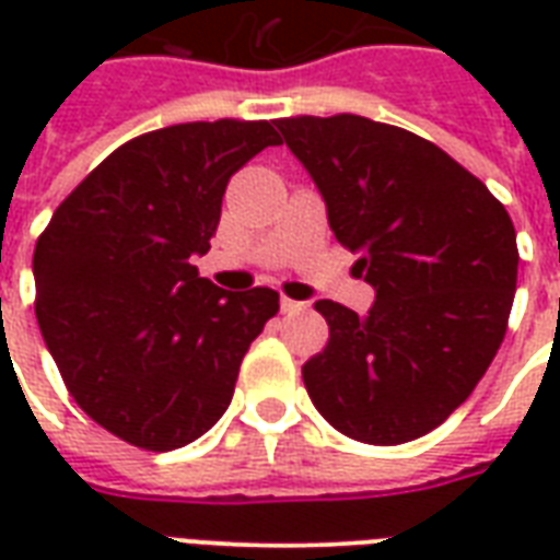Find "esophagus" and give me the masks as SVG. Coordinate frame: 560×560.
Here are the masks:
<instances>
[{"instance_id":"obj_1","label":"esophagus","mask_w":560,"mask_h":560,"mask_svg":"<svg viewBox=\"0 0 560 560\" xmlns=\"http://www.w3.org/2000/svg\"><path fill=\"white\" fill-rule=\"evenodd\" d=\"M305 311V302H293V299L281 296V314H299Z\"/></svg>"}]
</instances>
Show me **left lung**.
<instances>
[{
	"label": "left lung",
	"instance_id": "left-lung-1",
	"mask_svg": "<svg viewBox=\"0 0 560 560\" xmlns=\"http://www.w3.org/2000/svg\"><path fill=\"white\" fill-rule=\"evenodd\" d=\"M276 127L374 290L366 316L316 302L328 346L302 366L307 395L349 439L412 442L465 404L503 342L521 261L512 218L409 130L349 113Z\"/></svg>",
	"mask_w": 560,
	"mask_h": 560
}]
</instances>
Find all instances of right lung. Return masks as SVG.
I'll use <instances>...</instances> for the list:
<instances>
[{
    "label": "right lung",
    "instance_id": "right-lung-1",
    "mask_svg": "<svg viewBox=\"0 0 560 560\" xmlns=\"http://www.w3.org/2000/svg\"><path fill=\"white\" fill-rule=\"evenodd\" d=\"M270 121H191L130 139L66 197L34 246L37 323L78 407L144 451L226 412L279 293L202 279L229 177L279 144Z\"/></svg>",
    "mask_w": 560,
    "mask_h": 560
}]
</instances>
